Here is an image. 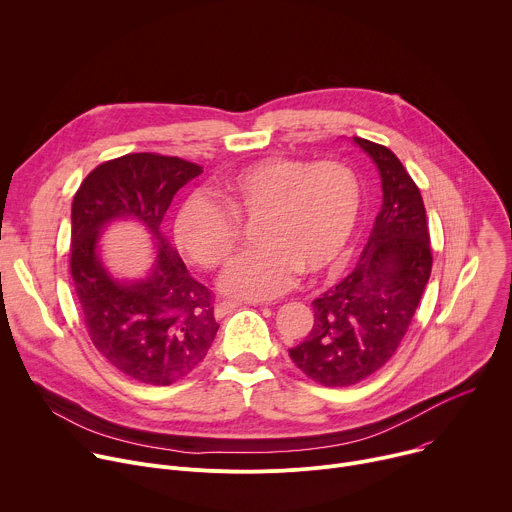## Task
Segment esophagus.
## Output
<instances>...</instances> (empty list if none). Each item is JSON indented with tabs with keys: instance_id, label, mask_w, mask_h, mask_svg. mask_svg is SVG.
Instances as JSON below:
<instances>
[{
	"instance_id": "34e87169",
	"label": "esophagus",
	"mask_w": 512,
	"mask_h": 512,
	"mask_svg": "<svg viewBox=\"0 0 512 512\" xmlns=\"http://www.w3.org/2000/svg\"><path fill=\"white\" fill-rule=\"evenodd\" d=\"M240 307V303L238 301H219L217 305H215V317L217 319H221V317H225V315H230L232 311H236Z\"/></svg>"
}]
</instances>
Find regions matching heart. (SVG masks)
<instances>
[{"instance_id":"heart-1","label":"heart","mask_w":512,"mask_h":512,"mask_svg":"<svg viewBox=\"0 0 512 512\" xmlns=\"http://www.w3.org/2000/svg\"><path fill=\"white\" fill-rule=\"evenodd\" d=\"M362 213L360 177L344 160L307 162L268 156L238 170L217 191L179 211L175 236L199 266L215 270L236 254L242 223H256V244L221 278V291L264 301L289 291L301 272L321 276L350 252Z\"/></svg>"}]
</instances>
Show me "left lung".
Instances as JSON below:
<instances>
[{"mask_svg":"<svg viewBox=\"0 0 512 512\" xmlns=\"http://www.w3.org/2000/svg\"><path fill=\"white\" fill-rule=\"evenodd\" d=\"M376 162L382 209L356 268L313 301V329L289 350L295 366L323 386H352L399 348L431 274L429 223L419 187L382 144L354 136Z\"/></svg>","mask_w":512,"mask_h":512,"instance_id":"1","label":"left lung"}]
</instances>
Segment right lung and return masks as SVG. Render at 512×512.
<instances>
[{"instance_id": "1", "label": "right lung", "mask_w": 512, "mask_h": 512, "mask_svg": "<svg viewBox=\"0 0 512 512\" xmlns=\"http://www.w3.org/2000/svg\"><path fill=\"white\" fill-rule=\"evenodd\" d=\"M201 173L203 166L179 156L132 152L95 166L73 199L69 264L87 333L113 368L144 384L189 376L219 327L213 293L160 234L175 193ZM118 216L140 218L159 244L155 272L134 286L111 281L94 252L98 230Z\"/></svg>"}]
</instances>
